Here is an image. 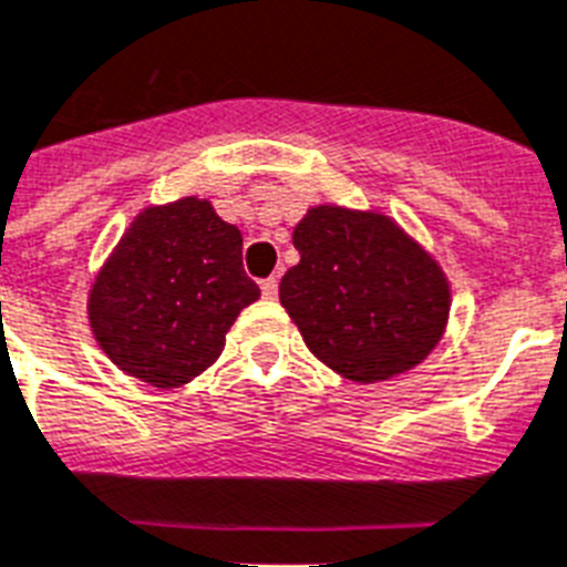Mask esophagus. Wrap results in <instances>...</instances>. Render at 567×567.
I'll list each match as a JSON object with an SVG mask.
<instances>
[{
    "instance_id": "obj_1",
    "label": "esophagus",
    "mask_w": 567,
    "mask_h": 567,
    "mask_svg": "<svg viewBox=\"0 0 567 567\" xmlns=\"http://www.w3.org/2000/svg\"><path fill=\"white\" fill-rule=\"evenodd\" d=\"M260 292H264V298H278V278H266L264 284H260Z\"/></svg>"
}]
</instances>
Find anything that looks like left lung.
<instances>
[{"instance_id":"8db88e82","label":"left lung","mask_w":567,"mask_h":567,"mask_svg":"<svg viewBox=\"0 0 567 567\" xmlns=\"http://www.w3.org/2000/svg\"><path fill=\"white\" fill-rule=\"evenodd\" d=\"M292 243L301 264L280 278V303L327 368L371 385L437 348L452 310L449 278L394 217L312 205Z\"/></svg>"}]
</instances>
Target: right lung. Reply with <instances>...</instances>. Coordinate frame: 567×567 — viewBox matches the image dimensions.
<instances>
[{
	"label": "right lung",
	"mask_w": 567,
	"mask_h": 567,
	"mask_svg": "<svg viewBox=\"0 0 567 567\" xmlns=\"http://www.w3.org/2000/svg\"><path fill=\"white\" fill-rule=\"evenodd\" d=\"M260 298L243 272L240 228L199 196L147 205L97 269L92 336L112 364L153 388H179L217 362L226 333Z\"/></svg>",
	"instance_id": "right-lung-1"
}]
</instances>
